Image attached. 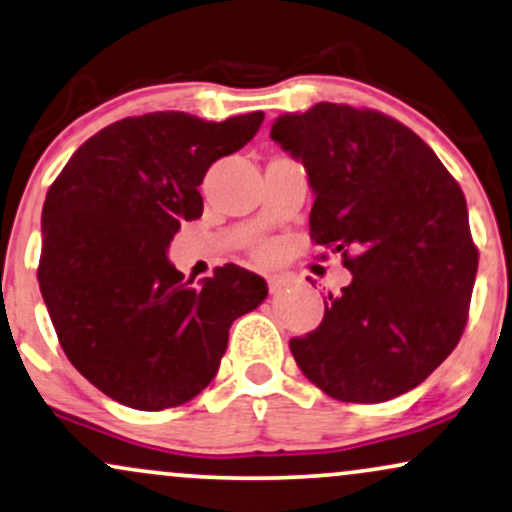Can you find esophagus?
Returning <instances> with one entry per match:
<instances>
[{
	"label": "esophagus",
	"mask_w": 512,
	"mask_h": 512,
	"mask_svg": "<svg viewBox=\"0 0 512 512\" xmlns=\"http://www.w3.org/2000/svg\"><path fill=\"white\" fill-rule=\"evenodd\" d=\"M287 285V280L282 278V275H270L268 278V290H270V294H278V292H282V287Z\"/></svg>",
	"instance_id": "obj_1"
}]
</instances>
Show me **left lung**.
Wrapping results in <instances>:
<instances>
[{
	"label": "left lung",
	"instance_id": "obj_1",
	"mask_svg": "<svg viewBox=\"0 0 512 512\" xmlns=\"http://www.w3.org/2000/svg\"><path fill=\"white\" fill-rule=\"evenodd\" d=\"M270 138L309 174L311 239L352 273L323 299L321 326L290 340L294 362L342 402L417 388L470 314L479 251L460 184L412 129L376 110L318 102L275 119Z\"/></svg>",
	"mask_w": 512,
	"mask_h": 512
}]
</instances>
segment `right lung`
<instances>
[{"label":"right lung","instance_id":"obj_1","mask_svg":"<svg viewBox=\"0 0 512 512\" xmlns=\"http://www.w3.org/2000/svg\"><path fill=\"white\" fill-rule=\"evenodd\" d=\"M261 122L263 112L119 119L52 182L40 292L69 362L107 398L143 412L196 398L218 374L234 318L266 299V280L234 263L194 287L167 261L182 222L201 218L208 167L244 148Z\"/></svg>","mask_w":512,"mask_h":512}]
</instances>
